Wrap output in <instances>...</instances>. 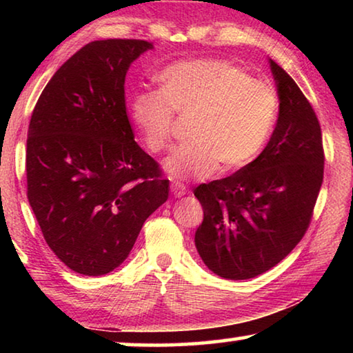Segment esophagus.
I'll return each instance as SVG.
<instances>
[{"label":"esophagus","mask_w":353,"mask_h":353,"mask_svg":"<svg viewBox=\"0 0 353 353\" xmlns=\"http://www.w3.org/2000/svg\"><path fill=\"white\" fill-rule=\"evenodd\" d=\"M171 193L176 196V198H182V196L187 193V188H185V185L179 183V182H172L171 183Z\"/></svg>","instance_id":"34e87169"}]
</instances>
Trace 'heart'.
I'll return each instance as SVG.
<instances>
[{"label":"heart","instance_id":"b5f03b06","mask_svg":"<svg viewBox=\"0 0 353 353\" xmlns=\"http://www.w3.org/2000/svg\"><path fill=\"white\" fill-rule=\"evenodd\" d=\"M159 81L160 90L134 94L130 113L154 154L170 149L176 115L193 117L191 141L165 162L171 177L205 179L218 168L236 171L265 146L279 110L270 81L250 77L244 68L219 59L176 62Z\"/></svg>","mask_w":353,"mask_h":353}]
</instances>
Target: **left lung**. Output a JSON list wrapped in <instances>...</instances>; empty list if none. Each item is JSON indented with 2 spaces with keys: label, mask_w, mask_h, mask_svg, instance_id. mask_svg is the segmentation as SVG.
<instances>
[{
  "label": "left lung",
  "mask_w": 353,
  "mask_h": 353,
  "mask_svg": "<svg viewBox=\"0 0 353 353\" xmlns=\"http://www.w3.org/2000/svg\"><path fill=\"white\" fill-rule=\"evenodd\" d=\"M270 65L280 105L266 148L235 174L194 188L204 208L196 249L208 270L229 280L260 276L297 246L324 179L318 117L292 77Z\"/></svg>",
  "instance_id": "1"
}]
</instances>
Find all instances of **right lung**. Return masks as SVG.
<instances>
[{"instance_id": "add662e5", "label": "right lung", "mask_w": 353, "mask_h": 353, "mask_svg": "<svg viewBox=\"0 0 353 353\" xmlns=\"http://www.w3.org/2000/svg\"><path fill=\"white\" fill-rule=\"evenodd\" d=\"M152 43L97 40L71 56L34 107L26 141L28 199L57 259L104 276L128 259L170 181L137 145L124 81Z\"/></svg>"}]
</instances>
